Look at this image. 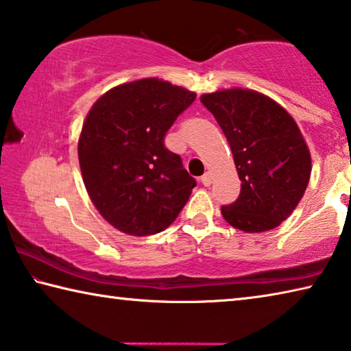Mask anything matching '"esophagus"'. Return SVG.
Masks as SVG:
<instances>
[{
	"label": "esophagus",
	"mask_w": 351,
	"mask_h": 351,
	"mask_svg": "<svg viewBox=\"0 0 351 351\" xmlns=\"http://www.w3.org/2000/svg\"><path fill=\"white\" fill-rule=\"evenodd\" d=\"M201 182H203V186H206V187L210 186V184H212V175L209 173V171H207V173H204L203 176H201Z\"/></svg>",
	"instance_id": "obj_1"
}]
</instances>
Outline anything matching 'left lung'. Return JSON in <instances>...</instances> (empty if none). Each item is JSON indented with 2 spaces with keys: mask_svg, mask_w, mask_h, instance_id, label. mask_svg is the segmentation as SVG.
<instances>
[{
  "mask_svg": "<svg viewBox=\"0 0 351 351\" xmlns=\"http://www.w3.org/2000/svg\"><path fill=\"white\" fill-rule=\"evenodd\" d=\"M234 154L241 190L223 206L226 221L243 232H265L285 221L305 193L311 156L287 110L257 91L203 94Z\"/></svg>",
  "mask_w": 351,
  "mask_h": 351,
  "instance_id": "8db88e82",
  "label": "left lung"
}]
</instances>
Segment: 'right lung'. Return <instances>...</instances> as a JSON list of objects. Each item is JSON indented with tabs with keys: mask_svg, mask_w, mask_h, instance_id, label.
Masks as SVG:
<instances>
[{
	"mask_svg": "<svg viewBox=\"0 0 351 351\" xmlns=\"http://www.w3.org/2000/svg\"><path fill=\"white\" fill-rule=\"evenodd\" d=\"M195 97L169 82L142 79L112 88L88 112L79 139L83 182L121 232H161L189 201L197 181L164 139Z\"/></svg>",
	"mask_w": 351,
	"mask_h": 351,
	"instance_id": "obj_1",
	"label": "right lung"
}]
</instances>
